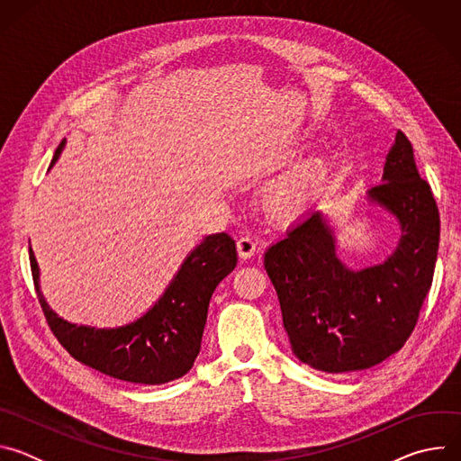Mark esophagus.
Listing matches in <instances>:
<instances>
[{"label": "esophagus", "mask_w": 461, "mask_h": 461, "mask_svg": "<svg viewBox=\"0 0 461 461\" xmlns=\"http://www.w3.org/2000/svg\"><path fill=\"white\" fill-rule=\"evenodd\" d=\"M237 251L240 255V258H249L257 253V242L253 237L249 235H244L237 240Z\"/></svg>", "instance_id": "34e87169"}]
</instances>
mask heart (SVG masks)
I'll return each mask as SVG.
<instances>
[{
  "label": "heart",
  "instance_id": "b5f03b06",
  "mask_svg": "<svg viewBox=\"0 0 461 461\" xmlns=\"http://www.w3.org/2000/svg\"><path fill=\"white\" fill-rule=\"evenodd\" d=\"M324 180L326 162L321 157H313L290 175L276 180L265 194V203L276 215L299 213L315 199Z\"/></svg>",
  "mask_w": 461,
  "mask_h": 461
}]
</instances>
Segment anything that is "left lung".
Segmentation results:
<instances>
[{"label": "left lung", "instance_id": "8db88e82", "mask_svg": "<svg viewBox=\"0 0 461 461\" xmlns=\"http://www.w3.org/2000/svg\"><path fill=\"white\" fill-rule=\"evenodd\" d=\"M366 201L396 217L402 230L396 249L381 265L363 270L343 265L336 226L319 210L265 251L295 357L328 374L366 370L396 354L432 285L439 213L402 131Z\"/></svg>", "mask_w": 461, "mask_h": 461}]
</instances>
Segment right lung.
Masks as SVG:
<instances>
[{
    "mask_svg": "<svg viewBox=\"0 0 461 461\" xmlns=\"http://www.w3.org/2000/svg\"><path fill=\"white\" fill-rule=\"evenodd\" d=\"M58 146L50 167L59 158ZM32 279L52 334L77 361L111 377L162 384L187 374L201 352L208 306L219 283L237 267L235 240L213 233L196 244L158 301L139 319L116 328H96L61 319L40 288V267L29 244Z\"/></svg>",
    "mask_w": 461,
    "mask_h": 461,
    "instance_id": "obj_1",
    "label": "right lung"
}]
</instances>
